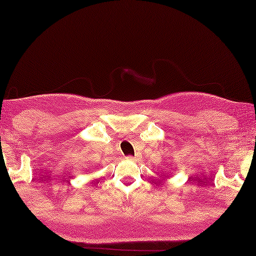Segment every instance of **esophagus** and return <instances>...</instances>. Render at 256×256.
<instances>
[{"instance_id": "esophagus-1", "label": "esophagus", "mask_w": 256, "mask_h": 256, "mask_svg": "<svg viewBox=\"0 0 256 256\" xmlns=\"http://www.w3.org/2000/svg\"><path fill=\"white\" fill-rule=\"evenodd\" d=\"M126 159H128V160H130V161H136V159H138V158H136V156H126Z\"/></svg>"}]
</instances>
